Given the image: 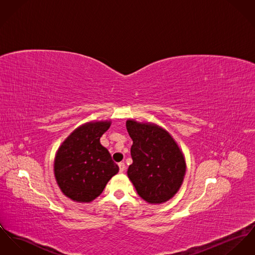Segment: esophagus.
I'll use <instances>...</instances> for the list:
<instances>
[{
  "label": "esophagus",
  "mask_w": 255,
  "mask_h": 255,
  "mask_svg": "<svg viewBox=\"0 0 255 255\" xmlns=\"http://www.w3.org/2000/svg\"><path fill=\"white\" fill-rule=\"evenodd\" d=\"M118 167H119V172H120V173H122V172H124V171H125L126 166H125V164H124L123 162L118 163Z\"/></svg>",
  "instance_id": "34e87169"
}]
</instances>
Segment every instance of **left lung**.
Wrapping results in <instances>:
<instances>
[{"instance_id":"8db88e82","label":"left lung","mask_w":255,"mask_h":255,"mask_svg":"<svg viewBox=\"0 0 255 255\" xmlns=\"http://www.w3.org/2000/svg\"><path fill=\"white\" fill-rule=\"evenodd\" d=\"M126 128L133 139V163L127 175L137 194L149 204L167 202L183 181L186 165L182 152L172 136L158 125L129 119Z\"/></svg>"}]
</instances>
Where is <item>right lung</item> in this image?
<instances>
[{"label":"right lung","instance_id":"obj_1","mask_svg":"<svg viewBox=\"0 0 255 255\" xmlns=\"http://www.w3.org/2000/svg\"><path fill=\"white\" fill-rule=\"evenodd\" d=\"M111 121L88 122L77 128L59 147L54 174L61 191L72 200L88 203L103 192L119 171L100 137Z\"/></svg>","mask_w":255,"mask_h":255}]
</instances>
